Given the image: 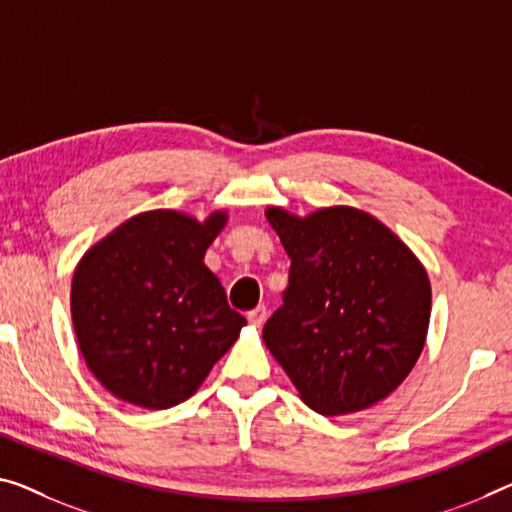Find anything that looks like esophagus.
Masks as SVG:
<instances>
[{"instance_id": "1", "label": "esophagus", "mask_w": 512, "mask_h": 512, "mask_svg": "<svg viewBox=\"0 0 512 512\" xmlns=\"http://www.w3.org/2000/svg\"><path fill=\"white\" fill-rule=\"evenodd\" d=\"M265 318H267V309H265V306H256L254 311L247 313V320H249L254 327H261L263 322H265Z\"/></svg>"}]
</instances>
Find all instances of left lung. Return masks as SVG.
Instances as JSON below:
<instances>
[{
  "instance_id": "obj_1",
  "label": "left lung",
  "mask_w": 512,
  "mask_h": 512,
  "mask_svg": "<svg viewBox=\"0 0 512 512\" xmlns=\"http://www.w3.org/2000/svg\"><path fill=\"white\" fill-rule=\"evenodd\" d=\"M265 217L290 256L283 304L263 327L267 350L311 410H368L400 387L426 343V267L364 210L297 217L272 206Z\"/></svg>"
}]
</instances>
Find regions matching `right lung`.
<instances>
[{
    "label": "right lung",
    "instance_id": "add662e5",
    "mask_svg": "<svg viewBox=\"0 0 512 512\" xmlns=\"http://www.w3.org/2000/svg\"><path fill=\"white\" fill-rule=\"evenodd\" d=\"M226 215L176 210L130 217L77 263L70 313L82 357L116 398L167 410L201 387L247 320L203 256Z\"/></svg>",
    "mask_w": 512,
    "mask_h": 512
}]
</instances>
